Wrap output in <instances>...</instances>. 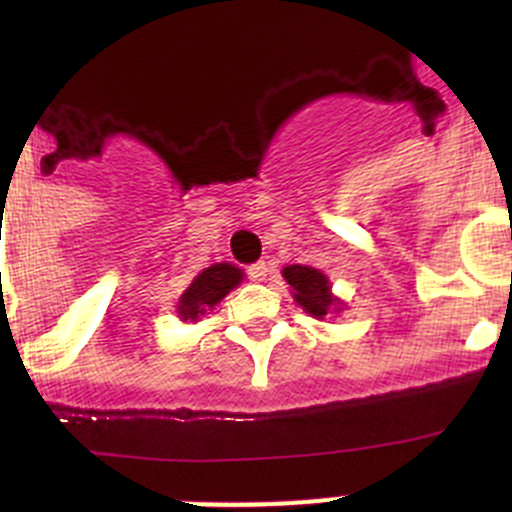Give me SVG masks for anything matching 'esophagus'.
<instances>
[{"instance_id": "esophagus-1", "label": "esophagus", "mask_w": 512, "mask_h": 512, "mask_svg": "<svg viewBox=\"0 0 512 512\" xmlns=\"http://www.w3.org/2000/svg\"><path fill=\"white\" fill-rule=\"evenodd\" d=\"M266 274H269V264H266V261H256V264L248 266V277H251L253 282H264Z\"/></svg>"}]
</instances>
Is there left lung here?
Returning <instances> with one entry per match:
<instances>
[{
  "mask_svg": "<svg viewBox=\"0 0 512 512\" xmlns=\"http://www.w3.org/2000/svg\"><path fill=\"white\" fill-rule=\"evenodd\" d=\"M284 282L289 284V292L297 305L315 320H325L328 315H338L346 310V302L333 295L330 279L320 269L302 264H289L282 269Z\"/></svg>",
  "mask_w": 512,
  "mask_h": 512,
  "instance_id": "left-lung-1",
  "label": "left lung"
}]
</instances>
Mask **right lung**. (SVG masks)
I'll list each match as a JSON object with an SVG mask.
<instances>
[{"label":"right lung","mask_w":512,"mask_h":512,"mask_svg":"<svg viewBox=\"0 0 512 512\" xmlns=\"http://www.w3.org/2000/svg\"><path fill=\"white\" fill-rule=\"evenodd\" d=\"M243 277H246L243 269H238L235 264H228V261L202 269L200 274L192 279V284L184 289L182 297H179V305H176L179 320H182V323H197L207 310L220 305V300H223L228 292H233V289L243 282Z\"/></svg>","instance_id":"1"}]
</instances>
